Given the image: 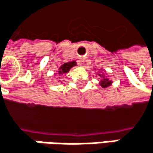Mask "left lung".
<instances>
[{
	"instance_id": "1",
	"label": "left lung",
	"mask_w": 153,
	"mask_h": 153,
	"mask_svg": "<svg viewBox=\"0 0 153 153\" xmlns=\"http://www.w3.org/2000/svg\"><path fill=\"white\" fill-rule=\"evenodd\" d=\"M99 76L102 77V80L100 83V85L102 88H106L107 86H110L112 85V81H110L108 77H105L104 76H101L100 74H99Z\"/></svg>"
}]
</instances>
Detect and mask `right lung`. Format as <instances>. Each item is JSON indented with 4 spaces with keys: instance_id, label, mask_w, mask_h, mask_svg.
Returning a JSON list of instances; mask_svg holds the SVG:
<instances>
[{
    "instance_id": "1",
    "label": "right lung",
    "mask_w": 153,
    "mask_h": 153,
    "mask_svg": "<svg viewBox=\"0 0 153 153\" xmlns=\"http://www.w3.org/2000/svg\"><path fill=\"white\" fill-rule=\"evenodd\" d=\"M76 62H66V63H64L63 65H62L60 68H59V71H58V74L59 75H62V74H66L68 73L69 70H70V68L72 67H74V66H76Z\"/></svg>"
}]
</instances>
